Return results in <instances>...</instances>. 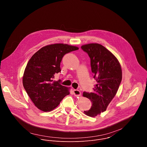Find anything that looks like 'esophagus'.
Instances as JSON below:
<instances>
[{"label": "esophagus", "mask_w": 147, "mask_h": 147, "mask_svg": "<svg viewBox=\"0 0 147 147\" xmlns=\"http://www.w3.org/2000/svg\"><path fill=\"white\" fill-rule=\"evenodd\" d=\"M73 92H74V96H80L81 95L80 91L78 90H74Z\"/></svg>", "instance_id": "34e87169"}]
</instances>
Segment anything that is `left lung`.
I'll return each mask as SVG.
<instances>
[{
	"mask_svg": "<svg viewBox=\"0 0 147 147\" xmlns=\"http://www.w3.org/2000/svg\"><path fill=\"white\" fill-rule=\"evenodd\" d=\"M81 48L90 58L91 71L96 81L92 92L83 94L92 102L90 109L84 113L94 117L106 111L116 95L122 80V69L117 59L103 45L88 44Z\"/></svg>",
	"mask_w": 147,
	"mask_h": 147,
	"instance_id": "left-lung-1",
	"label": "left lung"
}]
</instances>
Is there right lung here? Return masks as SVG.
Listing matches in <instances>:
<instances>
[{
    "label": "right lung",
    "mask_w": 147,
    "mask_h": 147,
    "mask_svg": "<svg viewBox=\"0 0 147 147\" xmlns=\"http://www.w3.org/2000/svg\"><path fill=\"white\" fill-rule=\"evenodd\" d=\"M79 49L75 46L55 44L42 47L28 61L23 76V85L34 105L40 110L50 111L59 106L69 94V88L53 81L55 75L61 71L63 56Z\"/></svg>",
    "instance_id": "1"
}]
</instances>
